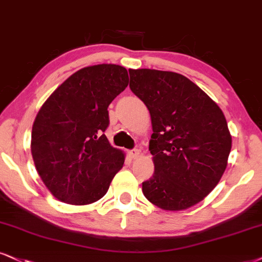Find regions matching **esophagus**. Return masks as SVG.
Masks as SVG:
<instances>
[{"mask_svg": "<svg viewBox=\"0 0 262 262\" xmlns=\"http://www.w3.org/2000/svg\"><path fill=\"white\" fill-rule=\"evenodd\" d=\"M140 154H141V150H140V149H136V148H135V149L128 150V156H130L131 158H137V157H140Z\"/></svg>", "mask_w": 262, "mask_h": 262, "instance_id": "34e87169", "label": "esophagus"}]
</instances>
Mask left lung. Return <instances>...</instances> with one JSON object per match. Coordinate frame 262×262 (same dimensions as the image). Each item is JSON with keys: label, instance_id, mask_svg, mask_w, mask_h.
Returning <instances> with one entry per match:
<instances>
[{"label": "left lung", "instance_id": "8db88e82", "mask_svg": "<svg viewBox=\"0 0 262 262\" xmlns=\"http://www.w3.org/2000/svg\"><path fill=\"white\" fill-rule=\"evenodd\" d=\"M131 91L150 113L154 173L142 183L151 204L170 211L196 204L224 175L232 147L219 105L194 82L172 72L130 69Z\"/></svg>", "mask_w": 262, "mask_h": 262}]
</instances>
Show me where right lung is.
Here are the masks:
<instances>
[{"mask_svg":"<svg viewBox=\"0 0 262 262\" xmlns=\"http://www.w3.org/2000/svg\"><path fill=\"white\" fill-rule=\"evenodd\" d=\"M128 85L127 70L98 64L77 70L48 97L31 132L35 166L60 202L85 205L105 194L125 156L104 132L108 106Z\"/></svg>","mask_w":262,"mask_h":262,"instance_id":"add662e5","label":"right lung"}]
</instances>
